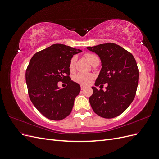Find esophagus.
<instances>
[{
  "label": "esophagus",
  "mask_w": 159,
  "mask_h": 159,
  "mask_svg": "<svg viewBox=\"0 0 159 159\" xmlns=\"http://www.w3.org/2000/svg\"><path fill=\"white\" fill-rule=\"evenodd\" d=\"M84 88H85V87H84V85H81V90L84 89Z\"/></svg>",
  "instance_id": "1"
}]
</instances>
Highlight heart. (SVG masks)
I'll return each instance as SVG.
<instances>
[{"label": "heart", "instance_id": "1", "mask_svg": "<svg viewBox=\"0 0 159 159\" xmlns=\"http://www.w3.org/2000/svg\"><path fill=\"white\" fill-rule=\"evenodd\" d=\"M85 56L88 59L89 61L91 64H92L93 61L95 60L98 59L97 56L92 54H87L85 55ZM75 62V57H73L71 59L70 63V69L71 71H73L74 70ZM93 75L91 74L78 73L74 77V81L82 85H88L91 82V81L93 80Z\"/></svg>", "mask_w": 159, "mask_h": 159}]
</instances>
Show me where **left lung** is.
<instances>
[{"instance_id":"1","label":"left lung","mask_w":159,"mask_h":159,"mask_svg":"<svg viewBox=\"0 0 159 159\" xmlns=\"http://www.w3.org/2000/svg\"><path fill=\"white\" fill-rule=\"evenodd\" d=\"M87 49L98 55L102 68L95 85L107 84L106 91L92 87L89 103L99 116L111 119L125 111L133 101L139 81V70L131 53L113 43H106Z\"/></svg>"}]
</instances>
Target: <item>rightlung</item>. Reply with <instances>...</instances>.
Listing matches in <instances>:
<instances>
[{
	"label": "right lung",
	"mask_w": 159,
	"mask_h": 159,
	"mask_svg": "<svg viewBox=\"0 0 159 159\" xmlns=\"http://www.w3.org/2000/svg\"><path fill=\"white\" fill-rule=\"evenodd\" d=\"M82 51L55 44L32 56L26 71L28 95L34 107L46 118L60 121L71 111L80 85L71 81L70 63L74 55ZM68 84L61 89L59 81Z\"/></svg>",
	"instance_id": "right-lung-1"
}]
</instances>
